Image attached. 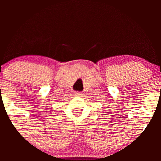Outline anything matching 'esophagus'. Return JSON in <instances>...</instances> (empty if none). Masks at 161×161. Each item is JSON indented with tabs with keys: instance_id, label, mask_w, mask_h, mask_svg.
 <instances>
[{
	"instance_id": "1",
	"label": "esophagus",
	"mask_w": 161,
	"mask_h": 161,
	"mask_svg": "<svg viewBox=\"0 0 161 161\" xmlns=\"http://www.w3.org/2000/svg\"><path fill=\"white\" fill-rule=\"evenodd\" d=\"M75 95H77V96H81L82 95V93H81V92H75Z\"/></svg>"
}]
</instances>
